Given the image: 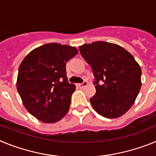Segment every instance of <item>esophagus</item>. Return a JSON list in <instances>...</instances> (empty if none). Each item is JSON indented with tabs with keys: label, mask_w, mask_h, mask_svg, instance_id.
Returning <instances> with one entry per match:
<instances>
[{
	"label": "esophagus",
	"mask_w": 156,
	"mask_h": 156,
	"mask_svg": "<svg viewBox=\"0 0 156 156\" xmlns=\"http://www.w3.org/2000/svg\"><path fill=\"white\" fill-rule=\"evenodd\" d=\"M88 84V83L87 82V81H83V82L82 83H78L77 84V87H84L87 86Z\"/></svg>",
	"instance_id": "34e87169"
}]
</instances>
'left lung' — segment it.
<instances>
[{
	"label": "left lung",
	"instance_id": "8db88e82",
	"mask_svg": "<svg viewBox=\"0 0 156 156\" xmlns=\"http://www.w3.org/2000/svg\"><path fill=\"white\" fill-rule=\"evenodd\" d=\"M79 49L95 78L96 94L90 99L94 109L110 119L124 115L133 105L141 87L138 63L126 49L112 43L96 41L80 46Z\"/></svg>",
	"mask_w": 156,
	"mask_h": 156
}]
</instances>
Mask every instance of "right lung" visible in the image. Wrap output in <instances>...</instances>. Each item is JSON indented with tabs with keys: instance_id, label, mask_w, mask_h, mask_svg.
Wrapping results in <instances>:
<instances>
[{
	"instance_id": "add662e5",
	"label": "right lung",
	"mask_w": 156,
	"mask_h": 156,
	"mask_svg": "<svg viewBox=\"0 0 156 156\" xmlns=\"http://www.w3.org/2000/svg\"><path fill=\"white\" fill-rule=\"evenodd\" d=\"M78 53L75 47L50 43L35 48L19 68L16 87L27 111L52 123L68 112L76 89L66 76V62Z\"/></svg>"
}]
</instances>
